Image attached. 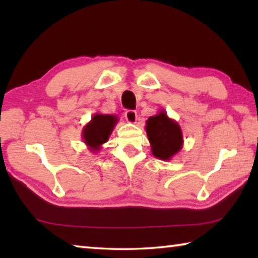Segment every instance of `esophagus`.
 I'll return each instance as SVG.
<instances>
[{
  "label": "esophagus",
  "instance_id": "obj_1",
  "mask_svg": "<svg viewBox=\"0 0 258 258\" xmlns=\"http://www.w3.org/2000/svg\"><path fill=\"white\" fill-rule=\"evenodd\" d=\"M125 118L130 124H135L138 120V113L134 110H127L125 112Z\"/></svg>",
  "mask_w": 258,
  "mask_h": 258
}]
</instances>
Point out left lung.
Segmentation results:
<instances>
[{
    "label": "left lung",
    "mask_w": 258,
    "mask_h": 258,
    "mask_svg": "<svg viewBox=\"0 0 258 258\" xmlns=\"http://www.w3.org/2000/svg\"><path fill=\"white\" fill-rule=\"evenodd\" d=\"M146 132L151 152L156 158L171 160L183 148V134L176 120L169 118L164 109L146 121Z\"/></svg>",
    "instance_id": "obj_1"
}]
</instances>
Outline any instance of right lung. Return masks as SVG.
<instances>
[{"label": "right lung", "instance_id": "add662e5", "mask_svg": "<svg viewBox=\"0 0 258 258\" xmlns=\"http://www.w3.org/2000/svg\"><path fill=\"white\" fill-rule=\"evenodd\" d=\"M117 123L118 117L116 115L94 113L82 131L83 142L87 146V149L94 154L101 150L102 145L108 141Z\"/></svg>", "mask_w": 258, "mask_h": 258}]
</instances>
